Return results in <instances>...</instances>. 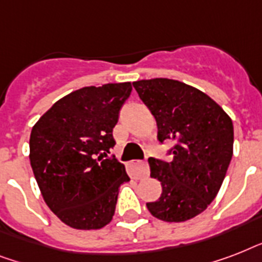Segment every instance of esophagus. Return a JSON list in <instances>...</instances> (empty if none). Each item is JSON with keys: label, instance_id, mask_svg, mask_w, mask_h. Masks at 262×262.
<instances>
[{"label": "esophagus", "instance_id": "1", "mask_svg": "<svg viewBox=\"0 0 262 262\" xmlns=\"http://www.w3.org/2000/svg\"><path fill=\"white\" fill-rule=\"evenodd\" d=\"M129 172L133 178L140 179L143 177H147L149 174V168H148L147 162H141V160H133L129 163Z\"/></svg>", "mask_w": 262, "mask_h": 262}]
</instances>
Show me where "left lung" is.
<instances>
[{"instance_id":"1","label":"left lung","mask_w":262,"mask_h":262,"mask_svg":"<svg viewBox=\"0 0 262 262\" xmlns=\"http://www.w3.org/2000/svg\"><path fill=\"white\" fill-rule=\"evenodd\" d=\"M140 99L155 117L158 139L174 140L171 162L149 158L162 195L147 203L163 222H186L217 194L232 158L234 126L217 103L197 88L171 79L135 81Z\"/></svg>"}]
</instances>
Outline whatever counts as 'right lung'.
Returning a JSON list of instances; mask_svg holds the SVG:
<instances>
[{
    "mask_svg": "<svg viewBox=\"0 0 262 262\" xmlns=\"http://www.w3.org/2000/svg\"><path fill=\"white\" fill-rule=\"evenodd\" d=\"M132 92L130 83L73 91L31 130L30 162L45 203L76 230H98L113 219L125 166L107 158L113 129Z\"/></svg>",
    "mask_w": 262,
    "mask_h": 262,
    "instance_id": "right-lung-1",
    "label": "right lung"
}]
</instances>
